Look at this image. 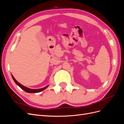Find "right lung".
<instances>
[{
	"label": "right lung",
	"instance_id": "add662e5",
	"mask_svg": "<svg viewBox=\"0 0 124 124\" xmlns=\"http://www.w3.org/2000/svg\"><path fill=\"white\" fill-rule=\"evenodd\" d=\"M12 77L13 78V79L14 80V81L15 82V83H16L18 86H19L20 87H21L22 89L24 90V91L26 92L27 93H39V92H41L43 91V90H44L45 89H46L47 87L48 86H46V87H45L44 88H40V89H30V88H28L27 87H25V86H23L21 85L20 83H18V82L15 79V78L13 77V76L12 75Z\"/></svg>",
	"mask_w": 124,
	"mask_h": 124
}]
</instances>
